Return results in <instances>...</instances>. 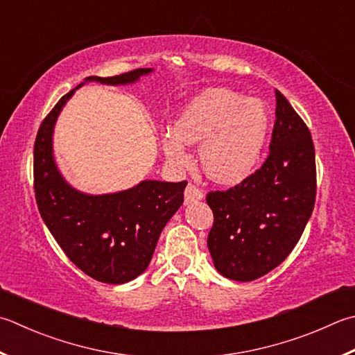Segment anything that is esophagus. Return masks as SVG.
<instances>
[{"label": "esophagus", "mask_w": 355, "mask_h": 355, "mask_svg": "<svg viewBox=\"0 0 355 355\" xmlns=\"http://www.w3.org/2000/svg\"><path fill=\"white\" fill-rule=\"evenodd\" d=\"M204 199V193L200 191L196 185L189 184L185 189L184 193V202L185 205H190L193 202H198V200H202Z\"/></svg>", "instance_id": "1"}]
</instances>
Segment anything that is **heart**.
<instances>
[{
	"label": "heart",
	"mask_w": 355,
	"mask_h": 355,
	"mask_svg": "<svg viewBox=\"0 0 355 355\" xmlns=\"http://www.w3.org/2000/svg\"><path fill=\"white\" fill-rule=\"evenodd\" d=\"M270 116L263 100L229 88H210L191 98L175 122V131L160 136L165 157L175 165L189 162L185 144H200L204 170L219 184L249 178L263 155Z\"/></svg>",
	"instance_id": "1"
}]
</instances>
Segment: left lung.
Instances as JSON below:
<instances>
[{
    "mask_svg": "<svg viewBox=\"0 0 355 355\" xmlns=\"http://www.w3.org/2000/svg\"><path fill=\"white\" fill-rule=\"evenodd\" d=\"M269 156L259 170L207 204L215 223L207 239L216 270L252 282L275 269L297 245L315 204V150L306 123L275 89Z\"/></svg>",
    "mask_w": 355,
    "mask_h": 355,
    "instance_id": "obj_1",
    "label": "left lung"
}]
</instances>
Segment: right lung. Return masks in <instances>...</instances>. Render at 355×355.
Segmentation results:
<instances>
[{
    "label": "right lung",
    "mask_w": 355,
    "mask_h": 355,
    "mask_svg": "<svg viewBox=\"0 0 355 355\" xmlns=\"http://www.w3.org/2000/svg\"><path fill=\"white\" fill-rule=\"evenodd\" d=\"M153 68L116 77L85 78L60 98L43 120L33 146V187L46 227L73 264L108 284H123L148 267L164 227L184 202L187 182L142 180L128 190L88 195L63 178L53 157V128L60 112L85 83L132 85Z\"/></svg>",
    "instance_id": "right-lung-1"
}]
</instances>
